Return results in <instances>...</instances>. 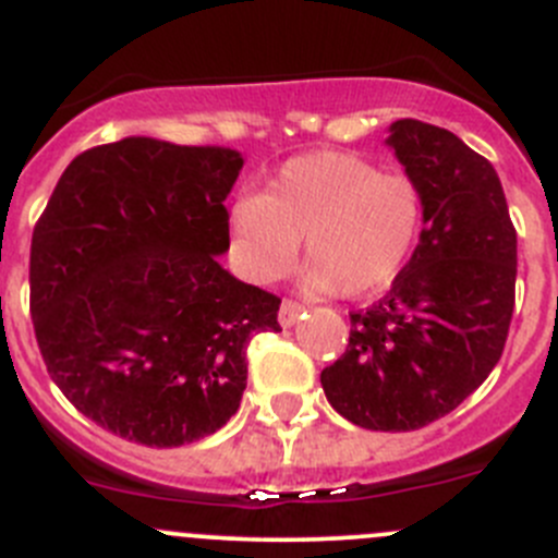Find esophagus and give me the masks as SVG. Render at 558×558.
Segmentation results:
<instances>
[{
    "mask_svg": "<svg viewBox=\"0 0 558 558\" xmlns=\"http://www.w3.org/2000/svg\"><path fill=\"white\" fill-rule=\"evenodd\" d=\"M304 312H306L304 304H299V301H293V299H284L282 306H279V323H282L284 328L293 326V323L299 320Z\"/></svg>",
    "mask_w": 558,
    "mask_h": 558,
    "instance_id": "1",
    "label": "esophagus"
}]
</instances>
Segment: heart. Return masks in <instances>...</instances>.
<instances>
[{
  "label": "heart",
  "mask_w": 558,
  "mask_h": 558,
  "mask_svg": "<svg viewBox=\"0 0 558 558\" xmlns=\"http://www.w3.org/2000/svg\"><path fill=\"white\" fill-rule=\"evenodd\" d=\"M424 227V191L408 172H380L355 153L320 150L276 169L263 194L238 196L230 243L254 282L293 270L301 238L312 293H380L411 263Z\"/></svg>",
  "instance_id": "obj_1"
}]
</instances>
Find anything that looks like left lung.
<instances>
[{"label": "left lung", "mask_w": 558, "mask_h": 558, "mask_svg": "<svg viewBox=\"0 0 558 558\" xmlns=\"http://www.w3.org/2000/svg\"><path fill=\"white\" fill-rule=\"evenodd\" d=\"M389 145L424 191L422 238L389 293L350 312L348 350L320 384L348 422L408 433L454 411L501 359L518 235L493 163L452 131L397 120Z\"/></svg>", "instance_id": "1"}]
</instances>
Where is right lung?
Masks as SVG:
<instances>
[{
    "label": "right lung",
    "instance_id": "add662e5",
    "mask_svg": "<svg viewBox=\"0 0 558 558\" xmlns=\"http://www.w3.org/2000/svg\"><path fill=\"white\" fill-rule=\"evenodd\" d=\"M227 147L129 136L84 150L32 232L29 312L51 380L76 411L145 447L230 422L246 344L282 331V299L227 274Z\"/></svg>",
    "mask_w": 558,
    "mask_h": 558
}]
</instances>
